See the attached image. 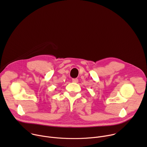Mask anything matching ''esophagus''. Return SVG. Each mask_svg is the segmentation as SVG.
Here are the masks:
<instances>
[{
	"mask_svg": "<svg viewBox=\"0 0 147 147\" xmlns=\"http://www.w3.org/2000/svg\"><path fill=\"white\" fill-rule=\"evenodd\" d=\"M72 81H73V82L77 83V82H78V80L77 78H73V79H72Z\"/></svg>",
	"mask_w": 147,
	"mask_h": 147,
	"instance_id": "obj_1",
	"label": "esophagus"
}]
</instances>
